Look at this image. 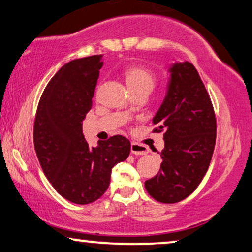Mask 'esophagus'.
<instances>
[{
	"label": "esophagus",
	"mask_w": 252,
	"mask_h": 252,
	"mask_svg": "<svg viewBox=\"0 0 252 252\" xmlns=\"http://www.w3.org/2000/svg\"><path fill=\"white\" fill-rule=\"evenodd\" d=\"M131 152L132 154L134 155H145L148 153V148L144 145H139V144H135V142H132Z\"/></svg>",
	"instance_id": "obj_1"
}]
</instances>
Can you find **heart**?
Masks as SVG:
<instances>
[{
	"instance_id": "1",
	"label": "heart",
	"mask_w": 252,
	"mask_h": 252,
	"mask_svg": "<svg viewBox=\"0 0 252 252\" xmlns=\"http://www.w3.org/2000/svg\"><path fill=\"white\" fill-rule=\"evenodd\" d=\"M128 89L132 92L146 91L150 93L157 84V78L151 70L142 66H132L124 72Z\"/></svg>"
}]
</instances>
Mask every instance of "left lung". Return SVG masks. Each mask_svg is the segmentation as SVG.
Segmentation results:
<instances>
[{"instance_id":"1","label":"left lung","mask_w":252,"mask_h":252,"mask_svg":"<svg viewBox=\"0 0 252 252\" xmlns=\"http://www.w3.org/2000/svg\"><path fill=\"white\" fill-rule=\"evenodd\" d=\"M168 85L162 104L153 117L164 132L160 172L145 188L161 203L188 197L206 175L216 140V118L203 83L194 65L175 62L168 67Z\"/></svg>"}]
</instances>
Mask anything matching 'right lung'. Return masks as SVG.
I'll return each instance as SVG.
<instances>
[{
    "mask_svg": "<svg viewBox=\"0 0 252 252\" xmlns=\"http://www.w3.org/2000/svg\"><path fill=\"white\" fill-rule=\"evenodd\" d=\"M102 56L73 60L57 71L37 107L33 144L46 179L76 204L97 201L107 190L112 168L125 161L131 142L114 135L90 147L82 126L92 107Z\"/></svg>",
    "mask_w": 252,
    "mask_h": 252,
    "instance_id": "right-lung-1",
    "label": "right lung"
}]
</instances>
